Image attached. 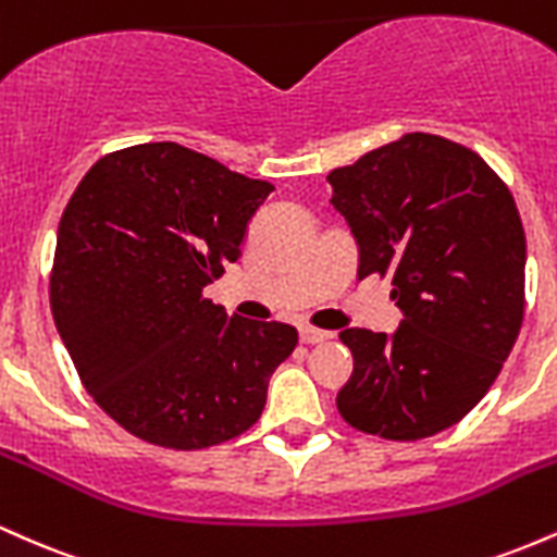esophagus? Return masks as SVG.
<instances>
[{"label":"esophagus","mask_w":557,"mask_h":557,"mask_svg":"<svg viewBox=\"0 0 557 557\" xmlns=\"http://www.w3.org/2000/svg\"><path fill=\"white\" fill-rule=\"evenodd\" d=\"M298 332H300V343H306V345L324 343V341H330V337H332V332H327V330H317V327H309V324H306V327H300Z\"/></svg>","instance_id":"obj_1"}]
</instances>
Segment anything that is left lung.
Wrapping results in <instances>:
<instances>
[{"mask_svg":"<svg viewBox=\"0 0 557 557\" xmlns=\"http://www.w3.org/2000/svg\"><path fill=\"white\" fill-rule=\"evenodd\" d=\"M359 243V280H393V335L350 327L354 374L337 411L359 432L421 440L487 395L523 322L527 235L513 196L476 151L406 133L327 175Z\"/></svg>","mask_w":557,"mask_h":557,"instance_id":"obj_1","label":"left lung"}]
</instances>
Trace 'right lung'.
Returning <instances> with one entry per match:
<instances>
[{
	"mask_svg": "<svg viewBox=\"0 0 557 557\" xmlns=\"http://www.w3.org/2000/svg\"><path fill=\"white\" fill-rule=\"evenodd\" d=\"M274 190L181 144L101 157L57 230L49 300L83 387L146 443L201 450L264 411L296 327L227 317L203 287Z\"/></svg>",
	"mask_w": 557,
	"mask_h": 557,
	"instance_id": "1",
	"label": "right lung"
}]
</instances>
